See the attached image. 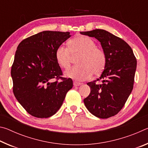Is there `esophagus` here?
<instances>
[{
  "mask_svg": "<svg viewBox=\"0 0 148 148\" xmlns=\"http://www.w3.org/2000/svg\"><path fill=\"white\" fill-rule=\"evenodd\" d=\"M73 84H74V86L75 87H76V86H80V85H82V84L80 83V82L74 81V82H73Z\"/></svg>",
  "mask_w": 148,
  "mask_h": 148,
  "instance_id": "1",
  "label": "esophagus"
}]
</instances>
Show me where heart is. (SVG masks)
I'll use <instances>...</instances> for the list:
<instances>
[{
  "label": "heart",
  "mask_w": 148,
  "mask_h": 148,
  "mask_svg": "<svg viewBox=\"0 0 148 148\" xmlns=\"http://www.w3.org/2000/svg\"><path fill=\"white\" fill-rule=\"evenodd\" d=\"M56 59L62 69L69 68L72 57L77 59V66L65 72L67 77L77 80H84L93 74L99 75L104 71L106 64V55L102 49L96 46L95 42L87 36L80 35L69 42V49L62 45L57 47Z\"/></svg>",
  "instance_id": "b5f03b06"
}]
</instances>
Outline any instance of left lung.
Instances as JSON below:
<instances>
[{
    "mask_svg": "<svg viewBox=\"0 0 148 148\" xmlns=\"http://www.w3.org/2000/svg\"><path fill=\"white\" fill-rule=\"evenodd\" d=\"M80 33L98 40L106 55V64L101 76L87 83L91 92L84 99V104L95 116L108 118L122 109L133 89L136 57L126 42L105 30ZM100 79L102 84H97Z\"/></svg>",
    "mask_w": 148,
    "mask_h": 148,
    "instance_id": "left-lung-1",
    "label": "left lung"
}]
</instances>
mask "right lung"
I'll return each instance as SVG.
<instances>
[{
	"label": "right lung",
	"mask_w": 148,
	"mask_h": 148,
	"mask_svg": "<svg viewBox=\"0 0 148 148\" xmlns=\"http://www.w3.org/2000/svg\"><path fill=\"white\" fill-rule=\"evenodd\" d=\"M71 36L69 32L46 31L24 39L17 47L11 69L13 92L32 116H53L73 87L71 78L62 77L55 56L57 47Z\"/></svg>",
	"instance_id": "obj_1"
}]
</instances>
